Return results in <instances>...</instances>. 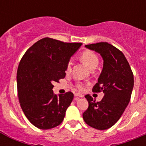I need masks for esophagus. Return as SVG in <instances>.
Returning a JSON list of instances; mask_svg holds the SVG:
<instances>
[{"label":"esophagus","mask_w":146,"mask_h":146,"mask_svg":"<svg viewBox=\"0 0 146 146\" xmlns=\"http://www.w3.org/2000/svg\"><path fill=\"white\" fill-rule=\"evenodd\" d=\"M75 96H79V97H83L82 94H75Z\"/></svg>","instance_id":"1"}]
</instances>
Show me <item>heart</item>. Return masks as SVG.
Returning a JSON list of instances; mask_svg holds the SVG:
<instances>
[{
  "label": "heart",
  "instance_id": "1",
  "mask_svg": "<svg viewBox=\"0 0 146 146\" xmlns=\"http://www.w3.org/2000/svg\"><path fill=\"white\" fill-rule=\"evenodd\" d=\"M81 59L88 66V67L90 69L96 68L98 64H99V58H98L97 55L94 53V52L90 51V50H86V51L82 52V55H81ZM72 63L71 60L67 63L66 69V73H69L71 72V70H72ZM77 87L80 90L83 89V86L81 83H78L77 85Z\"/></svg>",
  "mask_w": 146,
  "mask_h": 146
}]
</instances>
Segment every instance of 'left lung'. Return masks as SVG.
Listing matches in <instances>:
<instances>
[{
  "label": "left lung",
  "instance_id": "left-lung-1",
  "mask_svg": "<svg viewBox=\"0 0 146 146\" xmlns=\"http://www.w3.org/2000/svg\"><path fill=\"white\" fill-rule=\"evenodd\" d=\"M85 47L102 58V70L92 91H102L104 96L96 102L91 96L86 95L88 108L82 117L93 128L108 129L119 120L129 102L134 87L133 73L123 52L110 44L99 42Z\"/></svg>",
  "mask_w": 146,
  "mask_h": 146
}]
</instances>
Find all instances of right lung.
I'll list each match as a JSON object with an SVG mask.
<instances>
[{
	"label": "right lung",
	"instance_id": "1",
	"mask_svg": "<svg viewBox=\"0 0 146 146\" xmlns=\"http://www.w3.org/2000/svg\"><path fill=\"white\" fill-rule=\"evenodd\" d=\"M81 45L44 38L22 58L17 74L18 97L25 116L37 128H54L64 120L74 94H55L53 82L65 77L67 63Z\"/></svg>",
	"mask_w": 146,
	"mask_h": 146
}]
</instances>
